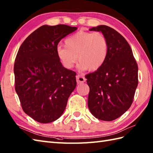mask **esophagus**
<instances>
[{
	"mask_svg": "<svg viewBox=\"0 0 153 153\" xmlns=\"http://www.w3.org/2000/svg\"><path fill=\"white\" fill-rule=\"evenodd\" d=\"M76 80L77 83H84L86 81V79L83 76H81V75H77L76 76Z\"/></svg>",
	"mask_w": 153,
	"mask_h": 153,
	"instance_id": "1",
	"label": "esophagus"
}]
</instances>
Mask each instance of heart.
I'll return each mask as SVG.
<instances>
[{
  "instance_id": "b5f03b06",
  "label": "heart",
  "mask_w": 153,
  "mask_h": 153,
  "mask_svg": "<svg viewBox=\"0 0 153 153\" xmlns=\"http://www.w3.org/2000/svg\"><path fill=\"white\" fill-rule=\"evenodd\" d=\"M108 54V41L99 32L79 31L65 41V47L56 48L58 60L66 69L72 68L78 59L79 70L96 71L105 63Z\"/></svg>"
}]
</instances>
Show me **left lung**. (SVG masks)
<instances>
[{
    "label": "left lung",
    "instance_id": "1",
    "mask_svg": "<svg viewBox=\"0 0 153 153\" xmlns=\"http://www.w3.org/2000/svg\"><path fill=\"white\" fill-rule=\"evenodd\" d=\"M108 43V54L99 70L85 76L89 87L88 107L99 120L112 121L131 106L138 85V66L128 41L107 25L92 27Z\"/></svg>",
    "mask_w": 153,
    "mask_h": 153
}]
</instances>
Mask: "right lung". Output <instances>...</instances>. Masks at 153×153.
<instances>
[{
    "instance_id": "add662e5",
    "label": "right lung",
    "mask_w": 153,
    "mask_h": 153,
    "mask_svg": "<svg viewBox=\"0 0 153 153\" xmlns=\"http://www.w3.org/2000/svg\"><path fill=\"white\" fill-rule=\"evenodd\" d=\"M76 27L44 25L25 39L16 55L15 90L22 108L35 121L47 123L62 114L76 87V73L63 67L58 45Z\"/></svg>"
}]
</instances>
